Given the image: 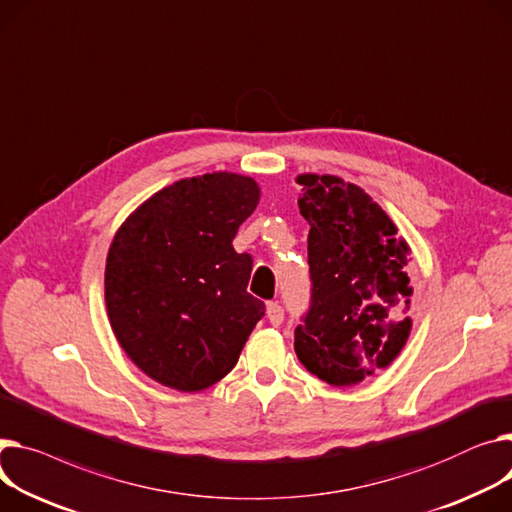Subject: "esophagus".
Returning a JSON list of instances; mask_svg holds the SVG:
<instances>
[{
  "label": "esophagus",
  "mask_w": 512,
  "mask_h": 512,
  "mask_svg": "<svg viewBox=\"0 0 512 512\" xmlns=\"http://www.w3.org/2000/svg\"><path fill=\"white\" fill-rule=\"evenodd\" d=\"M265 313H267L269 323L274 325V327H280V325L284 323V309H282V306H280L278 302H267Z\"/></svg>",
  "instance_id": "obj_1"
}]
</instances>
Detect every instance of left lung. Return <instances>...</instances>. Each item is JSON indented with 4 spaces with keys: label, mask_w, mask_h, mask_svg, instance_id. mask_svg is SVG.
<instances>
[{
    "label": "left lung",
    "mask_w": 512,
    "mask_h": 512,
    "mask_svg": "<svg viewBox=\"0 0 512 512\" xmlns=\"http://www.w3.org/2000/svg\"><path fill=\"white\" fill-rule=\"evenodd\" d=\"M298 208L309 222L311 306L294 329L306 370L350 387L387 368L412 331L410 247L358 185L300 175Z\"/></svg>",
    "instance_id": "1"
}]
</instances>
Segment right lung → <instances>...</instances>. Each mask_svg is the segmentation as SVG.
<instances>
[{
  "label": "right lung",
  "instance_id": "obj_1",
  "mask_svg": "<svg viewBox=\"0 0 512 512\" xmlns=\"http://www.w3.org/2000/svg\"><path fill=\"white\" fill-rule=\"evenodd\" d=\"M259 185L234 173L181 179L117 230L105 302L117 342L150 379L193 393L234 368L265 304L247 292L253 259L232 241Z\"/></svg>",
  "mask_w": 512,
  "mask_h": 512
}]
</instances>
